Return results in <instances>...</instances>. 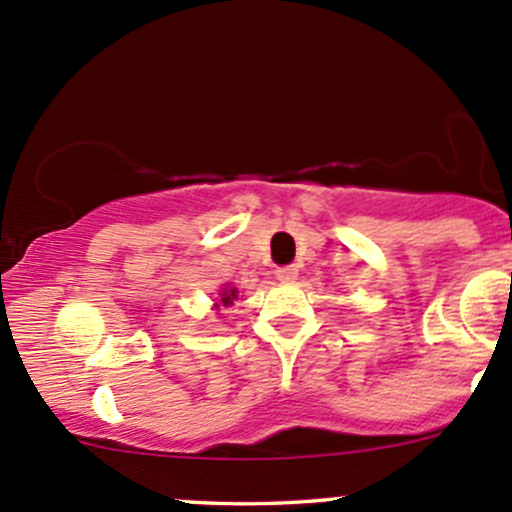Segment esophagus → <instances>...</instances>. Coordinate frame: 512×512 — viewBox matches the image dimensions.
I'll return each mask as SVG.
<instances>
[{
  "instance_id": "1",
  "label": "esophagus",
  "mask_w": 512,
  "mask_h": 512,
  "mask_svg": "<svg viewBox=\"0 0 512 512\" xmlns=\"http://www.w3.org/2000/svg\"><path fill=\"white\" fill-rule=\"evenodd\" d=\"M296 277H299V269H296V267H279L277 269V279H279V282L291 284V282H296Z\"/></svg>"
}]
</instances>
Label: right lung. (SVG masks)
<instances>
[{"instance_id":"right-lung-1","label":"right lung","mask_w":512,"mask_h":512,"mask_svg":"<svg viewBox=\"0 0 512 512\" xmlns=\"http://www.w3.org/2000/svg\"><path fill=\"white\" fill-rule=\"evenodd\" d=\"M235 299H238V289H233V286H223L221 294H218L216 308L218 306H230V303H233Z\"/></svg>"}]
</instances>
